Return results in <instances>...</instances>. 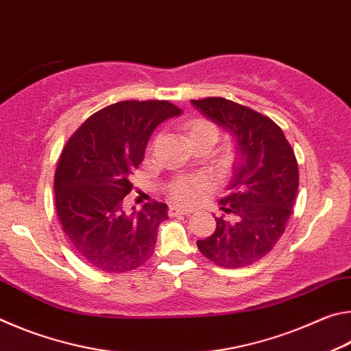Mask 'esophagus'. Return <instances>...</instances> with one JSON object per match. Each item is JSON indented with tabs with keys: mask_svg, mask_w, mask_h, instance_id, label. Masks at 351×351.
I'll use <instances>...</instances> for the list:
<instances>
[{
	"mask_svg": "<svg viewBox=\"0 0 351 351\" xmlns=\"http://www.w3.org/2000/svg\"><path fill=\"white\" fill-rule=\"evenodd\" d=\"M192 209H187V207H181V206H170L169 207V215L170 217H178V215H189L192 213Z\"/></svg>",
	"mask_w": 351,
	"mask_h": 351,
	"instance_id": "esophagus-1",
	"label": "esophagus"
}]
</instances>
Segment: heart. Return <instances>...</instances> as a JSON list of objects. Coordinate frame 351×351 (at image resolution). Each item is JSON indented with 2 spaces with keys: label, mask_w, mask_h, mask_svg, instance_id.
<instances>
[{
  "label": "heart",
  "mask_w": 351,
  "mask_h": 351,
  "mask_svg": "<svg viewBox=\"0 0 351 351\" xmlns=\"http://www.w3.org/2000/svg\"><path fill=\"white\" fill-rule=\"evenodd\" d=\"M189 138H197V136H209L213 141H217L218 132L215 125H212L206 119H193L187 123ZM207 182L204 178L199 176H182L171 184L169 192L170 197L180 203H192L198 198V195L206 189Z\"/></svg>",
  "instance_id": "b5f03b06"
}]
</instances>
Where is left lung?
<instances>
[{
    "mask_svg": "<svg viewBox=\"0 0 351 351\" xmlns=\"http://www.w3.org/2000/svg\"><path fill=\"white\" fill-rule=\"evenodd\" d=\"M235 144L229 195L219 204L210 237L198 240L201 254L223 268H243L263 258L285 232L293 212L299 167L280 127L269 117L223 97L192 100Z\"/></svg>",
    "mask_w": 351,
    "mask_h": 351,
    "instance_id": "1",
    "label": "left lung"
}]
</instances>
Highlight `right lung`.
<instances>
[{
    "instance_id": "right-lung-1",
    "label": "right lung",
    "mask_w": 351,
    "mask_h": 351,
    "mask_svg": "<svg viewBox=\"0 0 351 351\" xmlns=\"http://www.w3.org/2000/svg\"><path fill=\"white\" fill-rule=\"evenodd\" d=\"M167 100H123L94 112L71 136L58 161L56 209L71 247L104 272H127L152 257L167 204L127 210L130 181L159 123L180 116Z\"/></svg>"
}]
</instances>
